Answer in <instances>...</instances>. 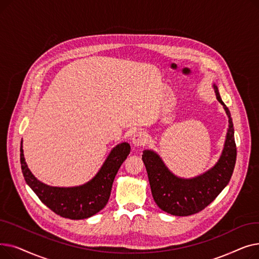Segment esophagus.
Returning <instances> with one entry per match:
<instances>
[{
    "mask_svg": "<svg viewBox=\"0 0 259 259\" xmlns=\"http://www.w3.org/2000/svg\"><path fill=\"white\" fill-rule=\"evenodd\" d=\"M147 142H148V135L144 131L137 132V133L133 135V138H132V144L135 147L145 146L147 144Z\"/></svg>",
    "mask_w": 259,
    "mask_h": 259,
    "instance_id": "34e87169",
    "label": "esophagus"
}]
</instances>
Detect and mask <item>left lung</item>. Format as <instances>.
<instances>
[{
	"instance_id": "1",
	"label": "left lung",
	"mask_w": 259,
	"mask_h": 259,
	"mask_svg": "<svg viewBox=\"0 0 259 259\" xmlns=\"http://www.w3.org/2000/svg\"><path fill=\"white\" fill-rule=\"evenodd\" d=\"M213 87L217 100L224 106L229 117L224 150L213 168L197 178L185 180L172 174L155 152L145 150L142 155L154 201L158 208L171 215L189 216L200 212L219 196L233 174L236 161L233 122L217 86Z\"/></svg>"
}]
</instances>
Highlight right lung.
<instances>
[{
  "label": "right lung",
  "instance_id": "right-lung-1",
  "mask_svg": "<svg viewBox=\"0 0 259 259\" xmlns=\"http://www.w3.org/2000/svg\"><path fill=\"white\" fill-rule=\"evenodd\" d=\"M130 145L121 143L108 155L101 170L87 184L72 188L50 187L37 181L26 165L21 142V168L24 179L39 200L54 213L69 220H84L107 205L115 175L130 153Z\"/></svg>",
  "mask_w": 259,
  "mask_h": 259
}]
</instances>
